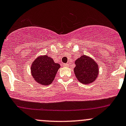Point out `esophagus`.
Masks as SVG:
<instances>
[{
	"label": "esophagus",
	"instance_id": "34e87169",
	"mask_svg": "<svg viewBox=\"0 0 126 126\" xmlns=\"http://www.w3.org/2000/svg\"><path fill=\"white\" fill-rule=\"evenodd\" d=\"M63 66L64 67H68L69 66V64H68V63H64H64H63Z\"/></svg>",
	"mask_w": 126,
	"mask_h": 126
}]
</instances>
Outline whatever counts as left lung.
<instances>
[{
	"label": "left lung",
	"instance_id": "left-lung-1",
	"mask_svg": "<svg viewBox=\"0 0 126 126\" xmlns=\"http://www.w3.org/2000/svg\"><path fill=\"white\" fill-rule=\"evenodd\" d=\"M75 76L80 83L85 85L93 83L98 77L99 70L97 63L89 56L82 55L75 61Z\"/></svg>",
	"mask_w": 126,
	"mask_h": 126
}]
</instances>
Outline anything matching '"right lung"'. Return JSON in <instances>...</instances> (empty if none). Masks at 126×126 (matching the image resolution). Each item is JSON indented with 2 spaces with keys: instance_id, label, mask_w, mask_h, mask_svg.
I'll return each mask as SVG.
<instances>
[{
  "instance_id": "right-lung-1",
  "label": "right lung",
  "mask_w": 126,
  "mask_h": 126,
  "mask_svg": "<svg viewBox=\"0 0 126 126\" xmlns=\"http://www.w3.org/2000/svg\"><path fill=\"white\" fill-rule=\"evenodd\" d=\"M60 68V64L48 55H40L32 63L31 75L39 84L49 85L54 81Z\"/></svg>"
}]
</instances>
